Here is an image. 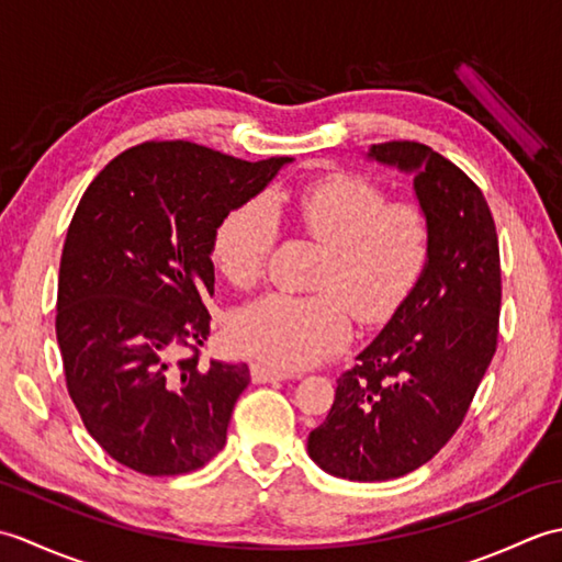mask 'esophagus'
Here are the masks:
<instances>
[{
    "mask_svg": "<svg viewBox=\"0 0 562 562\" xmlns=\"http://www.w3.org/2000/svg\"><path fill=\"white\" fill-rule=\"evenodd\" d=\"M250 376L258 384H268V381H288V379H300V374L288 372V369H274L268 364H254L250 367Z\"/></svg>",
    "mask_w": 562,
    "mask_h": 562,
    "instance_id": "obj_1",
    "label": "esophagus"
}]
</instances>
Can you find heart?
<instances>
[{
	"mask_svg": "<svg viewBox=\"0 0 562 562\" xmlns=\"http://www.w3.org/2000/svg\"><path fill=\"white\" fill-rule=\"evenodd\" d=\"M300 229L326 248L318 294H268L234 316L236 345L262 362L302 369L350 340V312L384 324L420 282L432 250V224L415 202H389L386 190L355 173H330L290 200ZM278 238V207L248 200L217 224L212 260L236 288L254 284Z\"/></svg>",
	"mask_w": 562,
	"mask_h": 562,
	"instance_id": "b5f03b06",
	"label": "heart"
}]
</instances>
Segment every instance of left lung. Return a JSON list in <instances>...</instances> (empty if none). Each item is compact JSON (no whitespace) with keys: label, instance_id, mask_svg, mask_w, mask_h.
Wrapping results in <instances>:
<instances>
[{"label":"left lung","instance_id":"obj_1","mask_svg":"<svg viewBox=\"0 0 562 562\" xmlns=\"http://www.w3.org/2000/svg\"><path fill=\"white\" fill-rule=\"evenodd\" d=\"M369 161L413 176L432 250L413 294L338 379L308 457L345 481L420 469L463 423L497 345L499 250L491 207L469 176L417 142L372 145Z\"/></svg>","mask_w":562,"mask_h":562}]
</instances>
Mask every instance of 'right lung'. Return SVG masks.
<instances>
[{
	"instance_id": "right-lung-1",
	"label": "right lung",
	"mask_w": 562,
	"mask_h": 562,
	"mask_svg": "<svg viewBox=\"0 0 562 562\" xmlns=\"http://www.w3.org/2000/svg\"><path fill=\"white\" fill-rule=\"evenodd\" d=\"M290 161L147 142L81 195L59 260L57 345L83 427L127 469L190 473L222 451L248 367L173 350L210 336L217 224Z\"/></svg>"
}]
</instances>
